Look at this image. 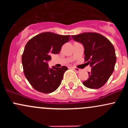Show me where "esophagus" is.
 I'll list each match as a JSON object with an SVG mask.
<instances>
[{
  "mask_svg": "<svg viewBox=\"0 0 128 128\" xmlns=\"http://www.w3.org/2000/svg\"><path fill=\"white\" fill-rule=\"evenodd\" d=\"M72 69H73V70H74L75 71L77 72V73H79V72H80V69H78V68H75V67H73V68H72Z\"/></svg>",
  "mask_w": 128,
  "mask_h": 128,
  "instance_id": "obj_1",
  "label": "esophagus"
}]
</instances>
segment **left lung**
Here are the masks:
<instances>
[{"instance_id": "left-lung-1", "label": "left lung", "mask_w": 128, "mask_h": 128, "mask_svg": "<svg viewBox=\"0 0 128 128\" xmlns=\"http://www.w3.org/2000/svg\"><path fill=\"white\" fill-rule=\"evenodd\" d=\"M72 38L84 45L85 62L92 67L89 78L83 84L89 88H101L114 71L116 61L114 46L106 37L95 32L72 35Z\"/></svg>"}]
</instances>
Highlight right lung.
<instances>
[{
    "label": "right lung",
    "mask_w": 128,
    "mask_h": 128,
    "mask_svg": "<svg viewBox=\"0 0 128 128\" xmlns=\"http://www.w3.org/2000/svg\"><path fill=\"white\" fill-rule=\"evenodd\" d=\"M70 35L44 32L27 42L22 57L24 74L31 86L44 94L55 91L60 86L68 68H49L51 54H58L62 46L71 40Z\"/></svg>",
    "instance_id": "1"
}]
</instances>
